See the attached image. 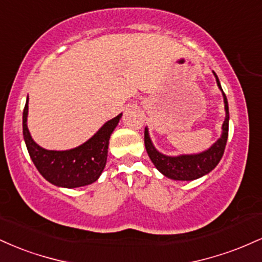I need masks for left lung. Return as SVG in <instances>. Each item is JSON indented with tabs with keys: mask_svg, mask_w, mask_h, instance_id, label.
I'll list each match as a JSON object with an SVG mask.
<instances>
[{
	"mask_svg": "<svg viewBox=\"0 0 262 262\" xmlns=\"http://www.w3.org/2000/svg\"><path fill=\"white\" fill-rule=\"evenodd\" d=\"M217 85L222 90L221 82H219L218 76L215 75ZM223 92V90H222ZM224 98V108H225V119L223 125H222V135L221 138L213 144L212 146L206 151L200 152V154L191 155H179V156H167L159 152L152 145L151 139L149 137L148 128L144 132V143H145V149L152 164L164 176L169 179L177 180V181H192V180L200 179L210 171L214 169L221 161L222 156L224 154L225 145H227L228 130H229V107H228L227 96L223 92Z\"/></svg>",
	"mask_w": 262,
	"mask_h": 262,
	"instance_id": "1",
	"label": "left lung"
}]
</instances>
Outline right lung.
<instances>
[{
	"label": "right lung",
	"instance_id": "add662e5",
	"mask_svg": "<svg viewBox=\"0 0 262 262\" xmlns=\"http://www.w3.org/2000/svg\"><path fill=\"white\" fill-rule=\"evenodd\" d=\"M28 98L23 110V138L33 164L47 181L59 187L75 188L97 181L106 166L111 134L122 113L102 125L100 130L77 148L56 151L39 146L32 139L28 127Z\"/></svg>",
	"mask_w": 262,
	"mask_h": 262
}]
</instances>
